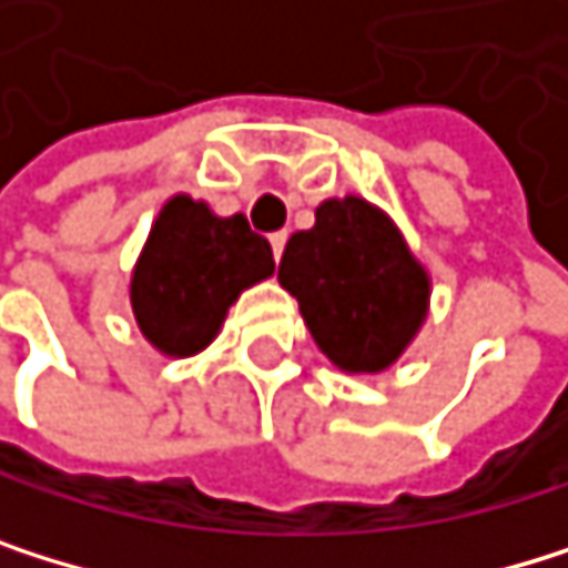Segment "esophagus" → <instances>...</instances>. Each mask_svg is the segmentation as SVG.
Returning <instances> with one entry per match:
<instances>
[{"label":"esophagus","instance_id":"34e87169","mask_svg":"<svg viewBox=\"0 0 568 568\" xmlns=\"http://www.w3.org/2000/svg\"><path fill=\"white\" fill-rule=\"evenodd\" d=\"M284 246H287V233L281 230V233H274V236H271V250H274V261H281V257H284Z\"/></svg>","mask_w":568,"mask_h":568}]
</instances>
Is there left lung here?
<instances>
[{"label": "left lung", "instance_id": "obj_1", "mask_svg": "<svg viewBox=\"0 0 568 568\" xmlns=\"http://www.w3.org/2000/svg\"><path fill=\"white\" fill-rule=\"evenodd\" d=\"M277 281L345 376H376L403 358L430 315L434 281L399 223L362 195H332L297 230Z\"/></svg>", "mask_w": 568, "mask_h": 568}]
</instances>
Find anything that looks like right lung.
<instances>
[{"label":"right lung","mask_w":568,"mask_h":568,"mask_svg":"<svg viewBox=\"0 0 568 568\" xmlns=\"http://www.w3.org/2000/svg\"><path fill=\"white\" fill-rule=\"evenodd\" d=\"M267 277H274L271 243L243 213L220 216L206 200L175 192L131 267L128 301L155 352L189 358L220 335L230 304Z\"/></svg>","instance_id":"1"}]
</instances>
